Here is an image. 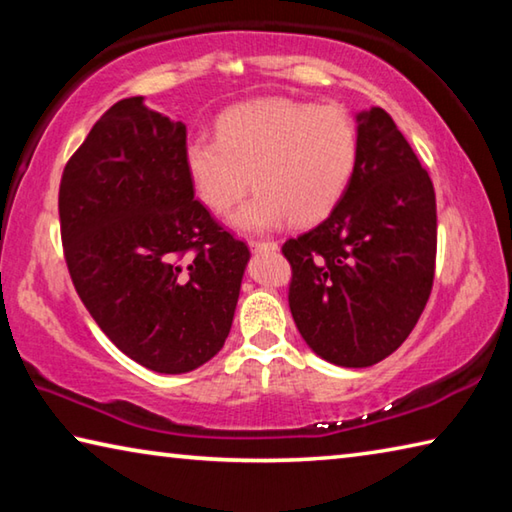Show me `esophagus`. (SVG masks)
<instances>
[{"instance_id":"34e87169","label":"esophagus","mask_w":512,"mask_h":512,"mask_svg":"<svg viewBox=\"0 0 512 512\" xmlns=\"http://www.w3.org/2000/svg\"><path fill=\"white\" fill-rule=\"evenodd\" d=\"M248 246H250V250H255V253H262V250H277L275 241H255V239H250Z\"/></svg>"}]
</instances>
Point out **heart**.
<instances>
[{
	"label": "heart",
	"instance_id": "heart-1",
	"mask_svg": "<svg viewBox=\"0 0 512 512\" xmlns=\"http://www.w3.org/2000/svg\"><path fill=\"white\" fill-rule=\"evenodd\" d=\"M357 155V124L339 103L266 99L223 112L216 137L189 140L185 167L198 198L219 214L246 196L253 176L257 194L230 221L264 232L325 219L348 189Z\"/></svg>",
	"mask_w": 512,
	"mask_h": 512
}]
</instances>
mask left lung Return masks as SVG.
<instances>
[{
	"label": "left lung",
	"mask_w": 512,
	"mask_h": 512,
	"mask_svg": "<svg viewBox=\"0 0 512 512\" xmlns=\"http://www.w3.org/2000/svg\"><path fill=\"white\" fill-rule=\"evenodd\" d=\"M354 176L332 214L287 239L289 307L318 357L366 368L393 354L427 305L436 271V194L384 108L357 115Z\"/></svg>",
	"instance_id": "1"
}]
</instances>
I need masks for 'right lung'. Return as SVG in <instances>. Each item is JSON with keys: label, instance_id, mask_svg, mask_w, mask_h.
<instances>
[{"label": "right lung", "instance_id": "add662e5", "mask_svg": "<svg viewBox=\"0 0 512 512\" xmlns=\"http://www.w3.org/2000/svg\"><path fill=\"white\" fill-rule=\"evenodd\" d=\"M187 128L121 99L67 160L58 192L69 277L117 348L189 372L228 339L250 257L194 198Z\"/></svg>", "mask_w": 512, "mask_h": 512}]
</instances>
